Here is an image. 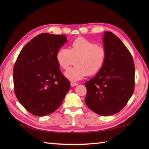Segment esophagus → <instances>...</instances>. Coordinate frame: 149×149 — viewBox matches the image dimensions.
Here are the masks:
<instances>
[{
    "label": "esophagus",
    "instance_id": "esophagus-1",
    "mask_svg": "<svg viewBox=\"0 0 149 149\" xmlns=\"http://www.w3.org/2000/svg\"><path fill=\"white\" fill-rule=\"evenodd\" d=\"M70 85H71L72 87H74V86H77V85H78V83H74V82H71Z\"/></svg>",
    "mask_w": 149,
    "mask_h": 149
}]
</instances>
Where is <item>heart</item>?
I'll return each mask as SVG.
<instances>
[{
	"instance_id": "heart-1",
	"label": "heart",
	"mask_w": 149,
	"mask_h": 149,
	"mask_svg": "<svg viewBox=\"0 0 149 149\" xmlns=\"http://www.w3.org/2000/svg\"><path fill=\"white\" fill-rule=\"evenodd\" d=\"M75 59L76 66L65 73V76L73 82L99 72L105 63L106 52L103 47L79 37L72 43L69 49L61 48L56 53L58 65L64 70L68 69Z\"/></svg>"
}]
</instances>
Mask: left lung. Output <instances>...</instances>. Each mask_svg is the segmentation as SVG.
<instances>
[{"label":"left lung","instance_id":"obj_1","mask_svg":"<svg viewBox=\"0 0 149 149\" xmlns=\"http://www.w3.org/2000/svg\"><path fill=\"white\" fill-rule=\"evenodd\" d=\"M106 59L102 68L85 83V102L93 112L109 116L119 112L134 92L133 59L119 38L106 31L102 38Z\"/></svg>","mask_w":149,"mask_h":149}]
</instances>
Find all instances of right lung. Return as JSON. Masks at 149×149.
<instances>
[{"label":"right lung","mask_w":149,"mask_h":149,"mask_svg":"<svg viewBox=\"0 0 149 149\" xmlns=\"http://www.w3.org/2000/svg\"><path fill=\"white\" fill-rule=\"evenodd\" d=\"M66 42L63 34H38L24 47L15 62L16 97L34 115L54 112L70 89V81L63 76L56 60L57 52Z\"/></svg>","instance_id":"1"}]
</instances>
